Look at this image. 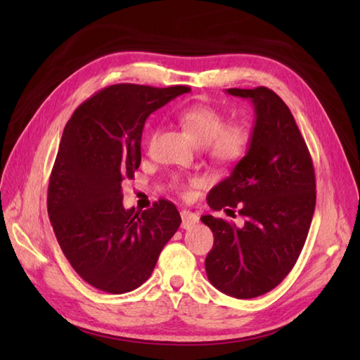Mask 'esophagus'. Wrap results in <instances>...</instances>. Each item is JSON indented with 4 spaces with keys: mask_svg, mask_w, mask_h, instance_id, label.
<instances>
[{
    "mask_svg": "<svg viewBox=\"0 0 360 360\" xmlns=\"http://www.w3.org/2000/svg\"><path fill=\"white\" fill-rule=\"evenodd\" d=\"M181 218H182V224H181L182 229L193 227L198 223V221H200V218H198L196 213L188 212V210H182L181 212Z\"/></svg>",
    "mask_w": 360,
    "mask_h": 360,
    "instance_id": "obj_1",
    "label": "esophagus"
}]
</instances>
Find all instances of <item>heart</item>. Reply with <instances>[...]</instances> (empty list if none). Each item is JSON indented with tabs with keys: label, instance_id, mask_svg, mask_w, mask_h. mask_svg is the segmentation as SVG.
<instances>
[{
	"label": "heart",
	"instance_id": "heart-1",
	"mask_svg": "<svg viewBox=\"0 0 360 360\" xmlns=\"http://www.w3.org/2000/svg\"><path fill=\"white\" fill-rule=\"evenodd\" d=\"M181 127L198 145H204V151L213 162L231 165L238 162L250 147V129L244 122H226L224 114L205 103L186 106L178 114ZM174 184L186 188L184 182L174 178ZM196 184V179H192Z\"/></svg>",
	"mask_w": 360,
	"mask_h": 360
}]
</instances>
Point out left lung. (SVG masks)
<instances>
[{
    "mask_svg": "<svg viewBox=\"0 0 360 360\" xmlns=\"http://www.w3.org/2000/svg\"><path fill=\"white\" fill-rule=\"evenodd\" d=\"M255 110L250 147L231 176L210 190L207 204L235 210L243 226L201 217L215 236L205 272L221 292L254 298L278 286L304 246L316 209V174L288 105L269 88H231Z\"/></svg>",
    "mask_w": 360,
    "mask_h": 360,
    "instance_id": "obj_1",
    "label": "left lung"
}]
</instances>
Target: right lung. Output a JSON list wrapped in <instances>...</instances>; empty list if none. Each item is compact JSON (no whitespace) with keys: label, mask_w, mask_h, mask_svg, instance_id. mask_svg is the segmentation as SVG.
<instances>
[{"label":"right lung","mask_w":360,"mask_h":360,"mask_svg":"<svg viewBox=\"0 0 360 360\" xmlns=\"http://www.w3.org/2000/svg\"><path fill=\"white\" fill-rule=\"evenodd\" d=\"M188 86L120 83L98 91L68 120L48 188V213L68 262L105 292L139 288L181 217L165 200L136 212L122 204V181L141 165L145 120Z\"/></svg>","instance_id":"obj_1"}]
</instances>
